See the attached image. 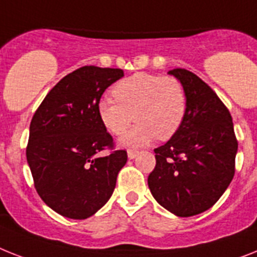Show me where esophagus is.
Returning <instances> with one entry per match:
<instances>
[{
  "label": "esophagus",
  "mask_w": 257,
  "mask_h": 257,
  "mask_svg": "<svg viewBox=\"0 0 257 257\" xmlns=\"http://www.w3.org/2000/svg\"><path fill=\"white\" fill-rule=\"evenodd\" d=\"M138 154H139V152H138L137 150H128V151H127V156H128V159H134Z\"/></svg>",
  "instance_id": "esophagus-1"
}]
</instances>
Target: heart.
I'll return each mask as SVG.
<instances>
[{"mask_svg": "<svg viewBox=\"0 0 257 257\" xmlns=\"http://www.w3.org/2000/svg\"><path fill=\"white\" fill-rule=\"evenodd\" d=\"M113 95L115 101L102 98L97 110L106 130L116 137L126 133L134 119L138 122L120 139L124 147L172 138L181 127L188 107L185 88L173 76L135 73L116 82Z\"/></svg>", "mask_w": 257, "mask_h": 257, "instance_id": "b5f03b06", "label": "heart"}]
</instances>
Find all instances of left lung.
I'll list each match as a JSON object with an SVG mask.
<instances>
[{
	"label": "left lung",
	"instance_id": "left-lung-1",
	"mask_svg": "<svg viewBox=\"0 0 257 257\" xmlns=\"http://www.w3.org/2000/svg\"><path fill=\"white\" fill-rule=\"evenodd\" d=\"M185 88L188 107L179 131L155 148L156 165L148 188L164 209L193 217L213 206L235 173L238 141L228 109L193 72H168Z\"/></svg>",
	"mask_w": 257,
	"mask_h": 257
}]
</instances>
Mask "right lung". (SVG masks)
<instances>
[{"label": "right lung", "mask_w": 257, "mask_h": 257, "mask_svg": "<svg viewBox=\"0 0 257 257\" xmlns=\"http://www.w3.org/2000/svg\"><path fill=\"white\" fill-rule=\"evenodd\" d=\"M123 77L122 69L85 65L63 77L40 103L30 123L27 163L40 198L71 219H86L111 197L127 152L98 116L101 95Z\"/></svg>", "instance_id": "add662e5"}]
</instances>
